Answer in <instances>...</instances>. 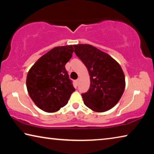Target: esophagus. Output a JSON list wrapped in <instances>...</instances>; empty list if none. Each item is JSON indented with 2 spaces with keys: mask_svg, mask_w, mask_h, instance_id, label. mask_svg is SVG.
<instances>
[{
  "mask_svg": "<svg viewBox=\"0 0 154 154\" xmlns=\"http://www.w3.org/2000/svg\"><path fill=\"white\" fill-rule=\"evenodd\" d=\"M79 82V79H77L76 81H75V83H76V84L78 85V83Z\"/></svg>",
  "mask_w": 154,
  "mask_h": 154,
  "instance_id": "esophagus-1",
  "label": "esophagus"
}]
</instances>
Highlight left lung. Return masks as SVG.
<instances>
[{
    "mask_svg": "<svg viewBox=\"0 0 154 154\" xmlns=\"http://www.w3.org/2000/svg\"><path fill=\"white\" fill-rule=\"evenodd\" d=\"M73 46L90 78L89 90L82 94L85 105L99 113L112 109L120 100L126 87L121 66L108 54L89 44Z\"/></svg>",
    "mask_w": 154,
    "mask_h": 154,
    "instance_id": "8db88e82",
    "label": "left lung"
}]
</instances>
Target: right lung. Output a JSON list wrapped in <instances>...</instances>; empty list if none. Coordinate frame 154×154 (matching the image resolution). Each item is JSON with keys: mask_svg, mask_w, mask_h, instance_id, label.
I'll use <instances>...</instances> for the list:
<instances>
[{"mask_svg": "<svg viewBox=\"0 0 154 154\" xmlns=\"http://www.w3.org/2000/svg\"><path fill=\"white\" fill-rule=\"evenodd\" d=\"M73 51L72 45L56 47L41 56L28 71V94L41 110L48 113L59 111L75 90L65 69Z\"/></svg>", "mask_w": 154, "mask_h": 154, "instance_id": "obj_1", "label": "right lung"}]
</instances>
